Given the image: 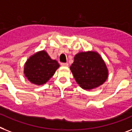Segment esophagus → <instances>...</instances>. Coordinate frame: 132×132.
I'll return each instance as SVG.
<instances>
[{
	"label": "esophagus",
	"mask_w": 132,
	"mask_h": 132,
	"mask_svg": "<svg viewBox=\"0 0 132 132\" xmlns=\"http://www.w3.org/2000/svg\"><path fill=\"white\" fill-rule=\"evenodd\" d=\"M61 65L63 66H68V63H61Z\"/></svg>",
	"instance_id": "1"
}]
</instances>
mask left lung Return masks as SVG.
Instances as JSON below:
<instances>
[{"instance_id": "left-lung-1", "label": "left lung", "mask_w": 132, "mask_h": 132, "mask_svg": "<svg viewBox=\"0 0 132 132\" xmlns=\"http://www.w3.org/2000/svg\"><path fill=\"white\" fill-rule=\"evenodd\" d=\"M77 83L84 89H91L101 85L108 77L104 62L96 52L79 53L70 66Z\"/></svg>"}]
</instances>
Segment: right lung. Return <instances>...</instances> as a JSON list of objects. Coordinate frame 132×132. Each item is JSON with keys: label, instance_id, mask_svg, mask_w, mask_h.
Returning a JSON list of instances; mask_svg holds the SVG:
<instances>
[{"label": "right lung", "instance_id": "1", "mask_svg": "<svg viewBox=\"0 0 132 132\" xmlns=\"http://www.w3.org/2000/svg\"><path fill=\"white\" fill-rule=\"evenodd\" d=\"M60 67L56 60H51L47 52L35 53L28 60L24 66V74L31 83L43 85L54 75Z\"/></svg>", "mask_w": 132, "mask_h": 132}]
</instances>
